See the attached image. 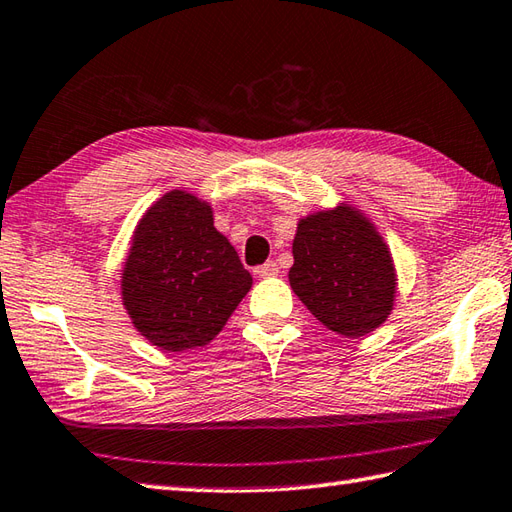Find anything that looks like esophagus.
<instances>
[{"label":"esophagus","instance_id":"34e87169","mask_svg":"<svg viewBox=\"0 0 512 512\" xmlns=\"http://www.w3.org/2000/svg\"><path fill=\"white\" fill-rule=\"evenodd\" d=\"M279 273V266L275 262H266L257 268V275L259 277H275Z\"/></svg>","mask_w":512,"mask_h":512}]
</instances>
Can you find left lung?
Instances as JSON below:
<instances>
[{
	"instance_id": "left-lung-1",
	"label": "left lung",
	"mask_w": 512,
	"mask_h": 512,
	"mask_svg": "<svg viewBox=\"0 0 512 512\" xmlns=\"http://www.w3.org/2000/svg\"><path fill=\"white\" fill-rule=\"evenodd\" d=\"M290 288L326 328L362 337L386 322L395 268L384 239L350 206L310 215L297 226Z\"/></svg>"
}]
</instances>
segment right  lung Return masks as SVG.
Listing matches in <instances>:
<instances>
[{
	"instance_id": "1",
	"label": "right lung",
	"mask_w": 512,
	"mask_h": 512,
	"mask_svg": "<svg viewBox=\"0 0 512 512\" xmlns=\"http://www.w3.org/2000/svg\"><path fill=\"white\" fill-rule=\"evenodd\" d=\"M250 286L237 250L213 226V210L182 190L148 208L122 273L135 328L170 353L208 344Z\"/></svg>"
}]
</instances>
